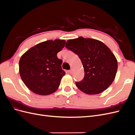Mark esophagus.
I'll return each mask as SVG.
<instances>
[{"label": "esophagus", "mask_w": 135, "mask_h": 135, "mask_svg": "<svg viewBox=\"0 0 135 135\" xmlns=\"http://www.w3.org/2000/svg\"><path fill=\"white\" fill-rule=\"evenodd\" d=\"M69 73H70V74H72V73H73V69H70V70H69Z\"/></svg>", "instance_id": "1"}]
</instances>
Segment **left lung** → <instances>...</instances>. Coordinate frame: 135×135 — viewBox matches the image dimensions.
<instances>
[{"label":"left lung","mask_w":135,"mask_h":135,"mask_svg":"<svg viewBox=\"0 0 135 135\" xmlns=\"http://www.w3.org/2000/svg\"><path fill=\"white\" fill-rule=\"evenodd\" d=\"M65 47L78 56L83 64L84 78L75 82L81 91L96 95L111 85L117 74L118 62L105 44L96 39L80 36L69 40Z\"/></svg>","instance_id":"left-lung-1"}]
</instances>
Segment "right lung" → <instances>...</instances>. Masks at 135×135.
<instances>
[{"label": "right lung", "mask_w": 135, "mask_h": 135, "mask_svg": "<svg viewBox=\"0 0 135 135\" xmlns=\"http://www.w3.org/2000/svg\"><path fill=\"white\" fill-rule=\"evenodd\" d=\"M65 43L64 40H49L36 44L21 56L20 74L32 92L48 95L57 89L65 72L61 68L62 60L57 54L62 50Z\"/></svg>", "instance_id": "1"}]
</instances>
